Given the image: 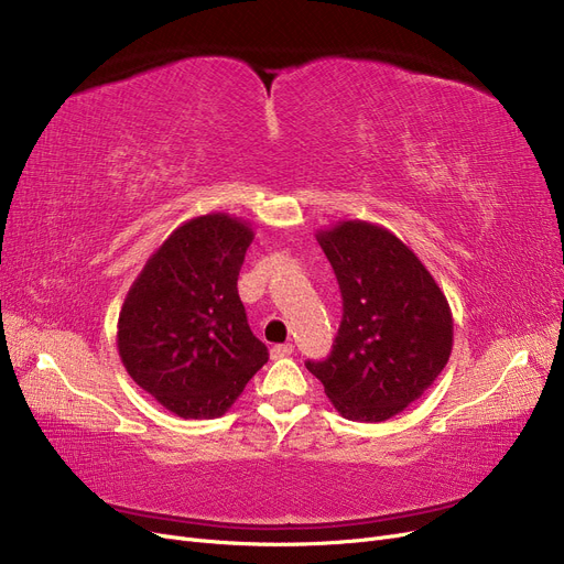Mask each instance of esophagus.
Segmentation results:
<instances>
[{"mask_svg":"<svg viewBox=\"0 0 564 564\" xmlns=\"http://www.w3.org/2000/svg\"><path fill=\"white\" fill-rule=\"evenodd\" d=\"M292 352H295V346H292V343H281V346L272 348V359H283V357H290Z\"/></svg>","mask_w":564,"mask_h":564,"instance_id":"obj_1","label":"esophagus"}]
</instances>
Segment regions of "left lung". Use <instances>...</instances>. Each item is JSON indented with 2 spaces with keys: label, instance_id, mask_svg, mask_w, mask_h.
<instances>
[{
  "label": "left lung",
  "instance_id": "obj_1",
  "mask_svg": "<svg viewBox=\"0 0 564 564\" xmlns=\"http://www.w3.org/2000/svg\"><path fill=\"white\" fill-rule=\"evenodd\" d=\"M315 239L343 297L334 350L306 369L340 417L387 422L417 401L445 369L454 317L443 288L384 226L343 218Z\"/></svg>",
  "mask_w": 564,
  "mask_h": 564
}]
</instances>
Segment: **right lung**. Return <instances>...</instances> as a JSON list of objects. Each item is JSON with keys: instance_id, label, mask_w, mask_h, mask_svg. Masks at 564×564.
<instances>
[{"instance_id": "obj_1", "label": "right lung", "mask_w": 564, "mask_h": 564, "mask_svg": "<svg viewBox=\"0 0 564 564\" xmlns=\"http://www.w3.org/2000/svg\"><path fill=\"white\" fill-rule=\"evenodd\" d=\"M251 241L253 228L239 216L188 218L144 262L121 304V364L182 420L221 417L269 359L237 292Z\"/></svg>"}]
</instances>
